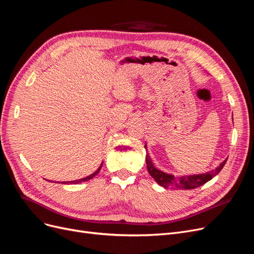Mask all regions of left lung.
Returning a JSON list of instances; mask_svg holds the SVG:
<instances>
[{
    "label": "left lung",
    "mask_w": 254,
    "mask_h": 254,
    "mask_svg": "<svg viewBox=\"0 0 254 254\" xmlns=\"http://www.w3.org/2000/svg\"><path fill=\"white\" fill-rule=\"evenodd\" d=\"M146 165L149 174L152 176V179L156 181L160 186L164 188H173V189H195L204 185L208 181H211L214 176H216L221 169L224 167V165L227 160L223 161L218 168L213 171H209L202 174H195V175H186V176H174L172 174H167L153 166L149 154L146 153Z\"/></svg>",
    "instance_id": "1"
}]
</instances>
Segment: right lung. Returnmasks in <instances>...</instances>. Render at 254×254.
<instances>
[{
	"label": "right lung",
	"mask_w": 254,
	"mask_h": 254,
	"mask_svg": "<svg viewBox=\"0 0 254 254\" xmlns=\"http://www.w3.org/2000/svg\"><path fill=\"white\" fill-rule=\"evenodd\" d=\"M102 166H103V163L101 164V166L98 167V169L94 172V173H92L91 175H89V176H87V178H84V179H81V180H79V181H73V182H68V183H70V184H78V183H82V182H86V181H89V180H91L93 176H95L98 172H100V170H101V168H102ZM67 182H64L63 184H66Z\"/></svg>",
	"instance_id": "add662e5"
}]
</instances>
